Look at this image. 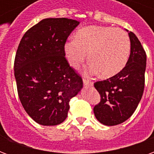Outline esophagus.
I'll use <instances>...</instances> for the list:
<instances>
[{
  "instance_id": "esophagus-1",
  "label": "esophagus",
  "mask_w": 154,
  "mask_h": 154,
  "mask_svg": "<svg viewBox=\"0 0 154 154\" xmlns=\"http://www.w3.org/2000/svg\"><path fill=\"white\" fill-rule=\"evenodd\" d=\"M83 84L86 87H92L93 86V82L89 80H87V79H83Z\"/></svg>"
}]
</instances>
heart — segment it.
Wrapping results in <instances>:
<instances>
[{
	"instance_id": "obj_1",
	"label": "heart",
	"mask_w": 154,
	"mask_h": 154,
	"mask_svg": "<svg viewBox=\"0 0 154 154\" xmlns=\"http://www.w3.org/2000/svg\"><path fill=\"white\" fill-rule=\"evenodd\" d=\"M64 54L73 68L80 67L88 54L91 61L88 72L110 77L125 67L130 54V40L121 29L92 25L79 29L74 38L67 41Z\"/></svg>"
}]
</instances>
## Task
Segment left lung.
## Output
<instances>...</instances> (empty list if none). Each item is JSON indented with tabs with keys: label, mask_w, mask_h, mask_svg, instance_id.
Here are the masks:
<instances>
[{
	"label": "left lung",
	"mask_w": 154,
	"mask_h": 154,
	"mask_svg": "<svg viewBox=\"0 0 154 154\" xmlns=\"http://www.w3.org/2000/svg\"><path fill=\"white\" fill-rule=\"evenodd\" d=\"M129 36L130 55L125 67L113 77L94 83L100 96L94 114L105 125H116L127 120L135 111L143 93L146 53L133 32H129Z\"/></svg>",
	"instance_id": "8db88e82"
}]
</instances>
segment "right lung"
I'll return each mask as SVG.
<instances>
[{
	"instance_id": "1",
	"label": "right lung",
	"mask_w": 154,
	"mask_h": 154,
	"mask_svg": "<svg viewBox=\"0 0 154 154\" xmlns=\"http://www.w3.org/2000/svg\"><path fill=\"white\" fill-rule=\"evenodd\" d=\"M78 25L72 19H44L19 44L14 63L19 98L29 116L42 125L63 122L69 101L83 86L64 54V44Z\"/></svg>"
}]
</instances>
